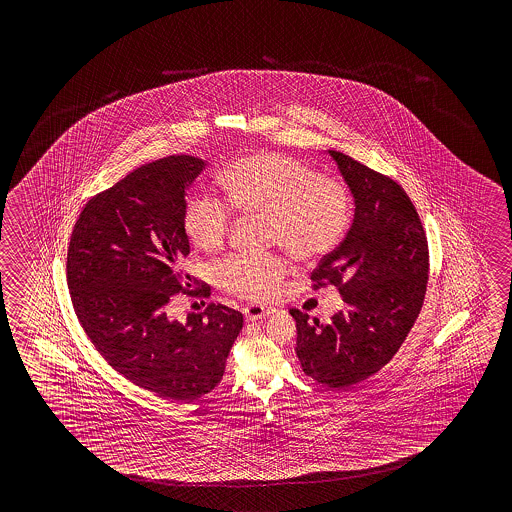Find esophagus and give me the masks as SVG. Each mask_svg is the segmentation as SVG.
Listing matches in <instances>:
<instances>
[{
	"mask_svg": "<svg viewBox=\"0 0 512 512\" xmlns=\"http://www.w3.org/2000/svg\"><path fill=\"white\" fill-rule=\"evenodd\" d=\"M271 313V307H263V305L251 304L245 307L247 320H260V318H265V316H269Z\"/></svg>",
	"mask_w": 512,
	"mask_h": 512,
	"instance_id": "1",
	"label": "esophagus"
}]
</instances>
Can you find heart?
<instances>
[{
	"instance_id": "heart-1",
	"label": "heart",
	"mask_w": 512,
	"mask_h": 512,
	"mask_svg": "<svg viewBox=\"0 0 512 512\" xmlns=\"http://www.w3.org/2000/svg\"><path fill=\"white\" fill-rule=\"evenodd\" d=\"M232 208L265 216L267 240L304 263L326 258L351 223L348 188L324 179L311 166L278 153H254L230 163L219 177ZM232 210L219 197L197 190L188 197L183 229L199 251L216 252L229 238ZM287 261L278 254H234L219 263L216 278L227 293L263 302L272 298Z\"/></svg>"
}]
</instances>
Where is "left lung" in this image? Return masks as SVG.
I'll return each mask as SVG.
<instances>
[{
    "instance_id": "8db88e82",
    "label": "left lung",
    "mask_w": 512,
    "mask_h": 512,
    "mask_svg": "<svg viewBox=\"0 0 512 512\" xmlns=\"http://www.w3.org/2000/svg\"><path fill=\"white\" fill-rule=\"evenodd\" d=\"M355 201L351 229L316 267L313 289L335 285L344 307L326 324L291 309L305 375L348 388L386 366L425 300L428 241L403 186L349 155L327 150Z\"/></svg>"
}]
</instances>
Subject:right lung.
I'll list each match as a JSON object with an SVG mask.
<instances>
[{
    "mask_svg": "<svg viewBox=\"0 0 512 512\" xmlns=\"http://www.w3.org/2000/svg\"><path fill=\"white\" fill-rule=\"evenodd\" d=\"M205 168L203 159L170 155L133 170L87 201L67 249V285L87 338L122 377L177 403L218 386L243 327L240 311L221 304L185 324L166 315L170 298L192 287L179 271L190 254L183 214L186 190Z\"/></svg>",
    "mask_w": 512,
    "mask_h": 512,
    "instance_id": "1",
    "label": "right lung"
}]
</instances>
